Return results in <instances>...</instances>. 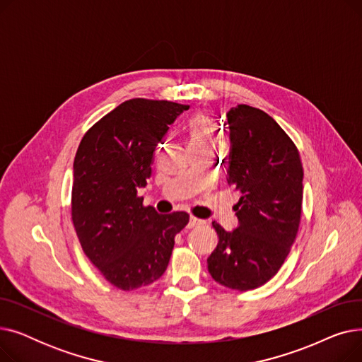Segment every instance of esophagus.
<instances>
[{
    "label": "esophagus",
    "mask_w": 362,
    "mask_h": 362,
    "mask_svg": "<svg viewBox=\"0 0 362 362\" xmlns=\"http://www.w3.org/2000/svg\"><path fill=\"white\" fill-rule=\"evenodd\" d=\"M205 224V221L204 220H201V218H197V217H191L189 218V227H191V229H194V227H199V226H204Z\"/></svg>",
    "instance_id": "1"
}]
</instances>
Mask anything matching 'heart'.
<instances>
[{
    "label": "heart",
    "instance_id": "heart-1",
    "mask_svg": "<svg viewBox=\"0 0 362 362\" xmlns=\"http://www.w3.org/2000/svg\"><path fill=\"white\" fill-rule=\"evenodd\" d=\"M191 142L194 146H205L214 144L213 124L204 114H198L191 122Z\"/></svg>",
    "mask_w": 362,
    "mask_h": 362
}]
</instances>
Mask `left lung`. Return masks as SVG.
<instances>
[{
    "mask_svg": "<svg viewBox=\"0 0 362 362\" xmlns=\"http://www.w3.org/2000/svg\"><path fill=\"white\" fill-rule=\"evenodd\" d=\"M226 116L232 146L227 182L240 192L233 206L239 226L226 232L213 221L218 243L206 262L221 286L245 292L276 276L291 252L300 223L303 170L296 145L267 112L239 104Z\"/></svg>",
    "mask_w": 362,
    "mask_h": 362,
    "instance_id": "obj_1",
    "label": "left lung"
}]
</instances>
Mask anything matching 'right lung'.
<instances>
[{"instance_id": "1", "label": "right lung", "mask_w": 362, "mask_h": 362, "mask_svg": "<svg viewBox=\"0 0 362 362\" xmlns=\"http://www.w3.org/2000/svg\"><path fill=\"white\" fill-rule=\"evenodd\" d=\"M189 105L133 98L95 123L73 163L71 220L82 250L104 279L122 291L158 280L175 236L189 214H158L138 189L152 173V158L168 127Z\"/></svg>"}]
</instances>
